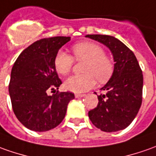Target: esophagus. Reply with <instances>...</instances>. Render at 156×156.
<instances>
[{
  "mask_svg": "<svg viewBox=\"0 0 156 156\" xmlns=\"http://www.w3.org/2000/svg\"><path fill=\"white\" fill-rule=\"evenodd\" d=\"M83 96H85V94H75V97H76V98L83 97Z\"/></svg>",
  "mask_w": 156,
  "mask_h": 156,
  "instance_id": "obj_1",
  "label": "esophagus"
}]
</instances>
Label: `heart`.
Instances as JSON below:
<instances>
[{
	"label": "heart",
	"instance_id": "b5f03b06",
	"mask_svg": "<svg viewBox=\"0 0 156 156\" xmlns=\"http://www.w3.org/2000/svg\"><path fill=\"white\" fill-rule=\"evenodd\" d=\"M72 51L77 60H84L82 72L84 73L73 75L64 83L66 90L75 93H81L90 90L96 84V78L99 82L107 81L113 73V63L100 45L91 42H83L73 46ZM73 57L63 50L56 54L54 66L60 75L69 73L73 67Z\"/></svg>",
	"mask_w": 156,
	"mask_h": 156
}]
</instances>
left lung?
<instances>
[{
	"instance_id": "left-lung-1",
	"label": "left lung",
	"mask_w": 156,
	"mask_h": 156,
	"mask_svg": "<svg viewBox=\"0 0 156 156\" xmlns=\"http://www.w3.org/2000/svg\"><path fill=\"white\" fill-rule=\"evenodd\" d=\"M86 37L104 44L114 57V72L101 89L106 94L98 97L97 107L89 111L93 125L106 132L126 128L135 119L142 104L144 78L133 52L114 37L86 35Z\"/></svg>"
}]
</instances>
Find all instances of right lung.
I'll use <instances>...</instances> for the list:
<instances>
[{"label":"right lung","instance_id":"obj_1","mask_svg":"<svg viewBox=\"0 0 156 156\" xmlns=\"http://www.w3.org/2000/svg\"><path fill=\"white\" fill-rule=\"evenodd\" d=\"M70 37H55L37 41L22 52L11 72L9 95L17 119L34 131H47L59 126L67 105L74 99L71 92L48 96L62 83L54 66L60 48Z\"/></svg>","mask_w":156,"mask_h":156}]
</instances>
